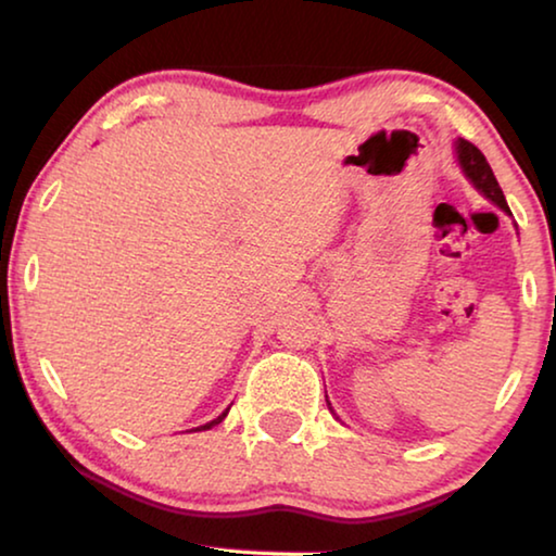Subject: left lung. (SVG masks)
<instances>
[{
    "instance_id": "8db88e82",
    "label": "left lung",
    "mask_w": 556,
    "mask_h": 556,
    "mask_svg": "<svg viewBox=\"0 0 556 556\" xmlns=\"http://www.w3.org/2000/svg\"><path fill=\"white\" fill-rule=\"evenodd\" d=\"M454 147H457L459 167H462L464 174H467V179L471 181V185H475L479 192L490 199V202L500 206V210L511 214L509 206H507V199H504L500 181H496L490 162H486V156L479 152L475 144L467 142V139H457V144H454Z\"/></svg>"
}]
</instances>
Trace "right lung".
I'll return each instance as SVG.
<instances>
[{"label":"right lung","mask_w":556,"mask_h":556,"mask_svg":"<svg viewBox=\"0 0 556 556\" xmlns=\"http://www.w3.org/2000/svg\"><path fill=\"white\" fill-rule=\"evenodd\" d=\"M227 412H229V409H225V412H222V414H219V417H217V419H212V421H206V425H202V427H197V432H204V429H212V427H214V425H219V421H222V419H225V417H227Z\"/></svg>","instance_id":"1"}]
</instances>
